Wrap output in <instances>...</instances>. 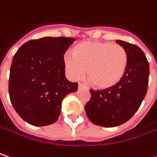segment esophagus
<instances>
[{"mask_svg":"<svg viewBox=\"0 0 157 157\" xmlns=\"http://www.w3.org/2000/svg\"><path fill=\"white\" fill-rule=\"evenodd\" d=\"M78 88L79 89H85V90H88V87H86V86H85L84 84H82V83H79Z\"/></svg>","mask_w":157,"mask_h":157,"instance_id":"34e87169","label":"esophagus"}]
</instances>
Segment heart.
<instances>
[{"instance_id":"1","label":"heart","mask_w":157,"mask_h":157,"mask_svg":"<svg viewBox=\"0 0 157 157\" xmlns=\"http://www.w3.org/2000/svg\"><path fill=\"white\" fill-rule=\"evenodd\" d=\"M73 56L66 54L64 67L72 80L82 79L88 70L93 87L108 90L124 77L129 58L124 47L112 42L84 41L73 48Z\"/></svg>"}]
</instances>
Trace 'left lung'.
<instances>
[{
	"label": "left lung",
	"instance_id": "8db88e82",
	"mask_svg": "<svg viewBox=\"0 0 157 157\" xmlns=\"http://www.w3.org/2000/svg\"><path fill=\"white\" fill-rule=\"evenodd\" d=\"M128 54L129 62L124 77L115 87L101 91L90 90V99L85 105L90 121L98 126L115 127L130 120L146 96L149 76V64L138 46L117 40Z\"/></svg>",
	"mask_w": 157,
	"mask_h": 157
}]
</instances>
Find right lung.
Instances as JSON below:
<instances>
[{
	"label": "right lung",
	"instance_id": "1",
	"mask_svg": "<svg viewBox=\"0 0 157 157\" xmlns=\"http://www.w3.org/2000/svg\"><path fill=\"white\" fill-rule=\"evenodd\" d=\"M75 41L71 37H43L23 44L13 57L9 93L16 112L33 126L54 124L61 102L75 92L77 82L65 75L63 55Z\"/></svg>",
	"mask_w": 157,
	"mask_h": 157
}]
</instances>
